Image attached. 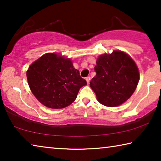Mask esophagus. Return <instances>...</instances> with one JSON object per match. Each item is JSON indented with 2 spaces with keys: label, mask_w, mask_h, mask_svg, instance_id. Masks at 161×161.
Here are the masks:
<instances>
[{
  "label": "esophagus",
  "mask_w": 161,
  "mask_h": 161,
  "mask_svg": "<svg viewBox=\"0 0 161 161\" xmlns=\"http://www.w3.org/2000/svg\"><path fill=\"white\" fill-rule=\"evenodd\" d=\"M90 80H91L90 77H86V81L87 84H89V82H90Z\"/></svg>",
  "instance_id": "34e87169"
}]
</instances>
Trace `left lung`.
Segmentation results:
<instances>
[{
	"instance_id": "1",
	"label": "left lung",
	"mask_w": 161,
	"mask_h": 161,
	"mask_svg": "<svg viewBox=\"0 0 161 161\" xmlns=\"http://www.w3.org/2000/svg\"><path fill=\"white\" fill-rule=\"evenodd\" d=\"M94 70L97 75L90 86L99 102L107 107H117L129 99L140 79L135 62L119 50L100 55Z\"/></svg>"
}]
</instances>
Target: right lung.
<instances>
[{
	"instance_id": "add662e5",
	"label": "right lung",
	"mask_w": 161,
	"mask_h": 161,
	"mask_svg": "<svg viewBox=\"0 0 161 161\" xmlns=\"http://www.w3.org/2000/svg\"><path fill=\"white\" fill-rule=\"evenodd\" d=\"M31 90L48 108H62L77 98L80 89L86 85L70 59L47 53L34 62L27 71Z\"/></svg>"
}]
</instances>
